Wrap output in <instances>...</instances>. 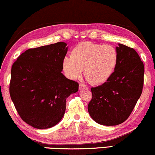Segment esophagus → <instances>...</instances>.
<instances>
[{"label":"esophagus","instance_id":"obj_1","mask_svg":"<svg viewBox=\"0 0 155 155\" xmlns=\"http://www.w3.org/2000/svg\"><path fill=\"white\" fill-rule=\"evenodd\" d=\"M88 89V87L86 86V85H85L84 84H81V83H80L79 84V89Z\"/></svg>","mask_w":155,"mask_h":155}]
</instances>
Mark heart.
Returning a JSON list of instances; mask_svg holds the SVG:
<instances>
[{"label": "heart", "mask_w": 155, "mask_h": 155, "mask_svg": "<svg viewBox=\"0 0 155 155\" xmlns=\"http://www.w3.org/2000/svg\"><path fill=\"white\" fill-rule=\"evenodd\" d=\"M71 57H65L62 67L67 77L78 78L84 69L91 84L100 85L107 81L118 64L119 54L110 45H100L91 41L78 43L72 49Z\"/></svg>", "instance_id": "1"}]
</instances>
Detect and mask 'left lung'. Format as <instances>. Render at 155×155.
I'll return each instance as SVG.
<instances>
[{"label":"left lung","mask_w":155,"mask_h":155,"mask_svg":"<svg viewBox=\"0 0 155 155\" xmlns=\"http://www.w3.org/2000/svg\"><path fill=\"white\" fill-rule=\"evenodd\" d=\"M117 66L112 77L101 86L91 88L88 105L91 118L104 126L125 121L140 97L144 83V64L132 48L119 43Z\"/></svg>","instance_id":"1"}]
</instances>
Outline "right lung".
<instances>
[{
  "label": "right lung",
  "mask_w": 155,
  "mask_h": 155,
  "mask_svg": "<svg viewBox=\"0 0 155 155\" xmlns=\"http://www.w3.org/2000/svg\"><path fill=\"white\" fill-rule=\"evenodd\" d=\"M67 43L58 42L21 53L13 63L10 95L21 119L39 129L58 124L66 100L77 92L78 84L63 75Z\"/></svg>",
  "instance_id": "obj_1"
}]
</instances>
